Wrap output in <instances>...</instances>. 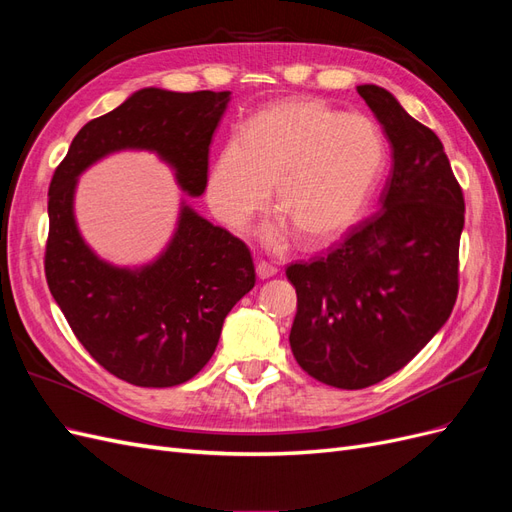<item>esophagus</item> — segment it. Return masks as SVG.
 Listing matches in <instances>:
<instances>
[{"label": "esophagus", "mask_w": 512, "mask_h": 512, "mask_svg": "<svg viewBox=\"0 0 512 512\" xmlns=\"http://www.w3.org/2000/svg\"><path fill=\"white\" fill-rule=\"evenodd\" d=\"M256 273H258V277L260 280H269V277H273V275H277V267H273L271 262H265V260H260L258 265H256Z\"/></svg>", "instance_id": "obj_1"}]
</instances>
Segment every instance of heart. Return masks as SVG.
<instances>
[{"label": "heart", "mask_w": 512, "mask_h": 512, "mask_svg": "<svg viewBox=\"0 0 512 512\" xmlns=\"http://www.w3.org/2000/svg\"><path fill=\"white\" fill-rule=\"evenodd\" d=\"M386 143L374 119L316 100L273 104L245 123L215 160L207 200L230 228H243L269 203L307 243L337 237L359 218L382 173ZM286 232H269L284 245Z\"/></svg>", "instance_id": "obj_1"}]
</instances>
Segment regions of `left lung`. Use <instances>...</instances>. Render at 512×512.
Masks as SVG:
<instances>
[{
	"instance_id": "8db88e82",
	"label": "left lung",
	"mask_w": 512,
	"mask_h": 512,
	"mask_svg": "<svg viewBox=\"0 0 512 512\" xmlns=\"http://www.w3.org/2000/svg\"><path fill=\"white\" fill-rule=\"evenodd\" d=\"M391 143L380 209L327 254L292 262L290 348L335 389H365L406 367L451 316L459 292L461 185L436 132L378 85H359Z\"/></svg>"
}]
</instances>
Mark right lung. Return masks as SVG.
<instances>
[{"label":"right lung","mask_w":512,"mask_h":512,"mask_svg":"<svg viewBox=\"0 0 512 512\" xmlns=\"http://www.w3.org/2000/svg\"><path fill=\"white\" fill-rule=\"evenodd\" d=\"M228 100L230 91H136L85 123L51 179L46 284L83 348L134 386H177L209 363L224 318L256 284L254 260L239 237L183 205L175 237L156 262L136 271L108 265L76 228V177L106 153L149 149L175 168L185 192L200 196Z\"/></svg>","instance_id":"1"}]
</instances>
